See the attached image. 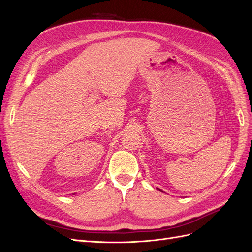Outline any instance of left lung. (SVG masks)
<instances>
[{"instance_id":"obj_1","label":"left lung","mask_w":252,"mask_h":252,"mask_svg":"<svg viewBox=\"0 0 252 252\" xmlns=\"http://www.w3.org/2000/svg\"><path fill=\"white\" fill-rule=\"evenodd\" d=\"M158 190H161V189H158Z\"/></svg>"}]
</instances>
